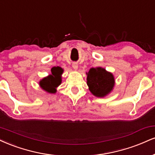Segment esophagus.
Listing matches in <instances>:
<instances>
[{
    "label": "esophagus",
    "mask_w": 155,
    "mask_h": 155,
    "mask_svg": "<svg viewBox=\"0 0 155 155\" xmlns=\"http://www.w3.org/2000/svg\"><path fill=\"white\" fill-rule=\"evenodd\" d=\"M72 67H73V68H74V69H77V68H78V64L76 63H74L72 64Z\"/></svg>",
    "instance_id": "obj_1"
}]
</instances>
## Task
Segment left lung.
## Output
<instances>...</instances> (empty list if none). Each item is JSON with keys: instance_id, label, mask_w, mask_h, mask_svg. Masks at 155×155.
Masks as SVG:
<instances>
[{"instance_id": "obj_1", "label": "left lung", "mask_w": 155, "mask_h": 155, "mask_svg": "<svg viewBox=\"0 0 155 155\" xmlns=\"http://www.w3.org/2000/svg\"><path fill=\"white\" fill-rule=\"evenodd\" d=\"M87 74V85L94 96L103 97L111 92L115 80L111 73L97 67L90 68Z\"/></svg>"}]
</instances>
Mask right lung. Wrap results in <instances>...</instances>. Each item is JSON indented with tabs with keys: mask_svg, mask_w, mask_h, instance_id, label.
<instances>
[{
	"mask_svg": "<svg viewBox=\"0 0 155 155\" xmlns=\"http://www.w3.org/2000/svg\"><path fill=\"white\" fill-rule=\"evenodd\" d=\"M51 75L44 78L40 81V85L44 90L49 93L56 92V87L61 84L63 70L60 67H54L51 70Z\"/></svg>",
	"mask_w": 155,
	"mask_h": 155,
	"instance_id": "obj_1",
	"label": "right lung"
}]
</instances>
